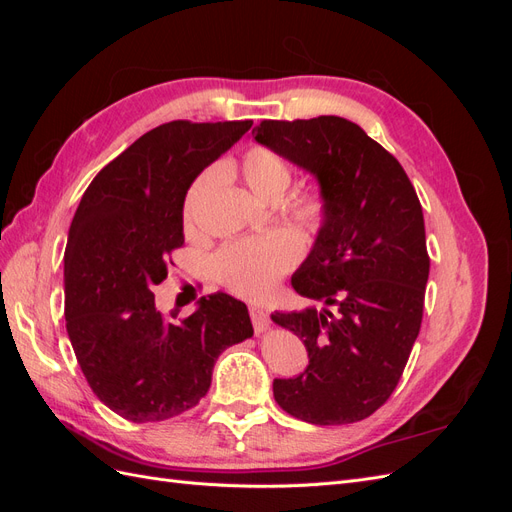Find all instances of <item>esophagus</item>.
Masks as SVG:
<instances>
[{
	"mask_svg": "<svg viewBox=\"0 0 512 512\" xmlns=\"http://www.w3.org/2000/svg\"><path fill=\"white\" fill-rule=\"evenodd\" d=\"M250 316H252L254 331H256V333H262V331H267V329H269V324H271L269 314H267L265 309H262L260 305H256V303H252V305H250Z\"/></svg>",
	"mask_w": 512,
	"mask_h": 512,
	"instance_id": "34e87169",
	"label": "esophagus"
}]
</instances>
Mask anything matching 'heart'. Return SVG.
I'll return each mask as SVG.
<instances>
[{
    "instance_id": "1",
    "label": "heart",
    "mask_w": 512,
    "mask_h": 512,
    "mask_svg": "<svg viewBox=\"0 0 512 512\" xmlns=\"http://www.w3.org/2000/svg\"><path fill=\"white\" fill-rule=\"evenodd\" d=\"M224 173L239 175L254 196L262 200H280L290 188V164L269 147L247 149L241 160L226 164ZM213 185V175H200L185 200V224L192 226L196 207L203 203ZM327 200L318 190H303L288 200V215L307 235L320 228ZM301 258V245L297 237L286 230H273L267 235L230 243L215 254L213 273L232 292L241 297L260 299L277 286L282 277L297 267Z\"/></svg>"
}]
</instances>
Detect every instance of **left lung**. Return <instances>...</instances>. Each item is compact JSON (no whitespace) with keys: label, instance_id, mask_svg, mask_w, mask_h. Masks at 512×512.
<instances>
[{"label":"left lung","instance_id":"left-lung-1","mask_svg":"<svg viewBox=\"0 0 512 512\" xmlns=\"http://www.w3.org/2000/svg\"><path fill=\"white\" fill-rule=\"evenodd\" d=\"M252 134L314 175L327 200L312 252L292 275V288L324 307L271 314L305 344L309 365L275 378L273 397L312 425L363 421L395 391L421 331V203L401 164L344 117L267 119Z\"/></svg>","mask_w":512,"mask_h":512}]
</instances>
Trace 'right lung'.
Instances as JSON below:
<instances>
[{
  "mask_svg": "<svg viewBox=\"0 0 512 512\" xmlns=\"http://www.w3.org/2000/svg\"><path fill=\"white\" fill-rule=\"evenodd\" d=\"M252 128V121H168L108 162L74 213L64 256L66 329L104 406L132 423L194 408L213 365L252 337L245 303L226 292L168 322L153 286L183 245V203L194 179Z\"/></svg>",
  "mask_w": 512,
  "mask_h": 512,
  "instance_id": "right-lung-1",
  "label": "right lung"
}]
</instances>
